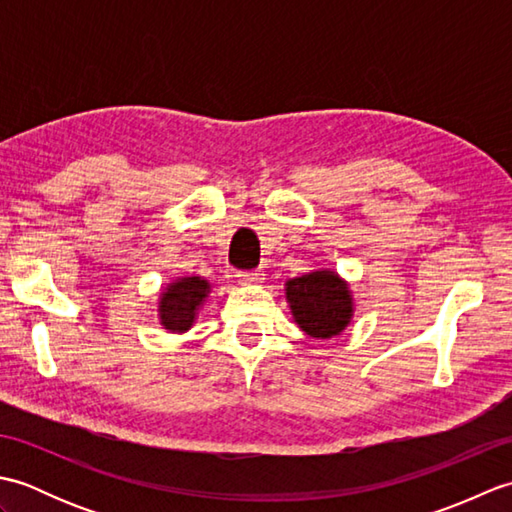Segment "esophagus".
I'll return each instance as SVG.
<instances>
[{
  "mask_svg": "<svg viewBox=\"0 0 512 512\" xmlns=\"http://www.w3.org/2000/svg\"><path fill=\"white\" fill-rule=\"evenodd\" d=\"M237 281L242 286H257L264 281V273L262 270H242V273H237Z\"/></svg>",
  "mask_w": 512,
  "mask_h": 512,
  "instance_id": "obj_1",
  "label": "esophagus"
}]
</instances>
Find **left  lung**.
Returning <instances> with one entry per match:
<instances>
[{
    "label": "left lung",
    "mask_w": 512,
    "mask_h": 512,
    "mask_svg": "<svg viewBox=\"0 0 512 512\" xmlns=\"http://www.w3.org/2000/svg\"><path fill=\"white\" fill-rule=\"evenodd\" d=\"M292 319L312 339H332L354 319V292L332 268H317L284 284Z\"/></svg>",
    "instance_id": "left-lung-1"
}]
</instances>
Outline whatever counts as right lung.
<instances>
[{
	"mask_svg": "<svg viewBox=\"0 0 512 512\" xmlns=\"http://www.w3.org/2000/svg\"><path fill=\"white\" fill-rule=\"evenodd\" d=\"M211 281L200 275H182L158 292V323L171 334H184L193 328L206 299L211 295Z\"/></svg>",
	"mask_w": 512,
	"mask_h": 512,
	"instance_id": "1",
	"label": "right lung"
}]
</instances>
